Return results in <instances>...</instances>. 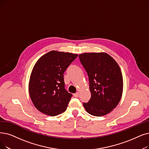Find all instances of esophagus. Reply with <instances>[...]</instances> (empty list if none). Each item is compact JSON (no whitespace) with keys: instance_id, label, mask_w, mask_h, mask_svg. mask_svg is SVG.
Returning <instances> with one entry per match:
<instances>
[{"instance_id":"1","label":"esophagus","mask_w":149,"mask_h":149,"mask_svg":"<svg viewBox=\"0 0 149 149\" xmlns=\"http://www.w3.org/2000/svg\"><path fill=\"white\" fill-rule=\"evenodd\" d=\"M79 95H80V94H79V92H77V93H76L75 94H74L75 97H79Z\"/></svg>"}]
</instances>
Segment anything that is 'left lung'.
I'll return each instance as SVG.
<instances>
[{
    "label": "left lung",
    "mask_w": 149,
    "mask_h": 149,
    "mask_svg": "<svg viewBox=\"0 0 149 149\" xmlns=\"http://www.w3.org/2000/svg\"><path fill=\"white\" fill-rule=\"evenodd\" d=\"M80 61L89 77L91 97L83 103L86 111L93 116H102L115 108L123 91L120 69L113 58L106 53H84Z\"/></svg>",
    "instance_id": "left-lung-1"
}]
</instances>
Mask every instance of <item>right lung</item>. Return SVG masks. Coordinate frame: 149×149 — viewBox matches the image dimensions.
Returning <instances> with one entry per match:
<instances>
[{
	"instance_id": "right-lung-1",
	"label": "right lung",
	"mask_w": 149,
	"mask_h": 149,
	"mask_svg": "<svg viewBox=\"0 0 149 149\" xmlns=\"http://www.w3.org/2000/svg\"><path fill=\"white\" fill-rule=\"evenodd\" d=\"M77 56L52 50L37 61L30 75L29 89L38 110L51 116L66 110L72 94L64 88L63 74Z\"/></svg>"
}]
</instances>
